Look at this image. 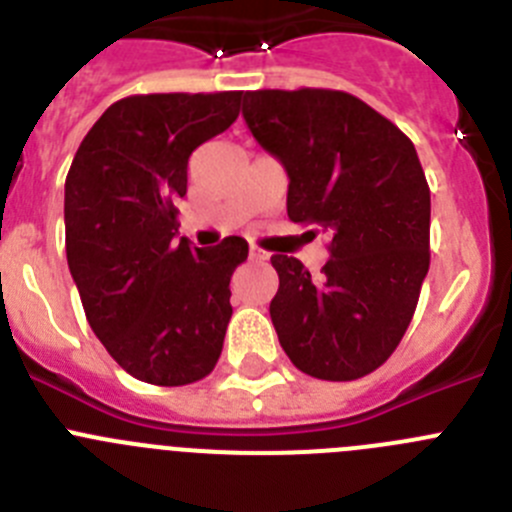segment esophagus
<instances>
[{
	"label": "esophagus",
	"mask_w": 512,
	"mask_h": 512,
	"mask_svg": "<svg viewBox=\"0 0 512 512\" xmlns=\"http://www.w3.org/2000/svg\"><path fill=\"white\" fill-rule=\"evenodd\" d=\"M251 259L259 261V264H264V261H269V253L261 251V248H251Z\"/></svg>",
	"instance_id": "34e87169"
}]
</instances>
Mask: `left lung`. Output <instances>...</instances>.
I'll return each mask as SVG.
<instances>
[{"instance_id": "8db88e82", "label": "left lung", "mask_w": 512, "mask_h": 512, "mask_svg": "<svg viewBox=\"0 0 512 512\" xmlns=\"http://www.w3.org/2000/svg\"><path fill=\"white\" fill-rule=\"evenodd\" d=\"M243 120L287 171L289 220L330 235L318 277L271 256L284 354L310 377H366L405 336L431 264V189L413 140L338 89L246 92Z\"/></svg>"}]
</instances>
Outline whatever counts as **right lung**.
I'll return each instance as SVG.
<instances>
[{"instance_id":"right-lung-1","label":"right lung","mask_w":512,"mask_h":512,"mask_svg":"<svg viewBox=\"0 0 512 512\" xmlns=\"http://www.w3.org/2000/svg\"><path fill=\"white\" fill-rule=\"evenodd\" d=\"M243 92L135 94L110 104L66 176V259L94 336L135 379L200 382L233 315L230 277L248 243L176 241L189 156L228 130Z\"/></svg>"}]
</instances>
